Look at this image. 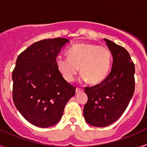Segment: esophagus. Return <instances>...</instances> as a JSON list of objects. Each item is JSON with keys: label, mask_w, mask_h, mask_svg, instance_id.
<instances>
[{"label": "esophagus", "mask_w": 147, "mask_h": 147, "mask_svg": "<svg viewBox=\"0 0 147 147\" xmlns=\"http://www.w3.org/2000/svg\"><path fill=\"white\" fill-rule=\"evenodd\" d=\"M83 91V89H82V88H76V93H80V92Z\"/></svg>", "instance_id": "34e87169"}]
</instances>
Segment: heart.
Listing matches in <instances>:
<instances>
[{
  "instance_id": "heart-1",
  "label": "heart",
  "mask_w": 147,
  "mask_h": 147,
  "mask_svg": "<svg viewBox=\"0 0 147 147\" xmlns=\"http://www.w3.org/2000/svg\"><path fill=\"white\" fill-rule=\"evenodd\" d=\"M67 58L59 56L56 65L68 82L75 80L80 67L82 81L98 84L105 79L111 64V53L107 48L96 44L81 42L71 46L67 51Z\"/></svg>"
}]
</instances>
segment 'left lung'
Listing matches in <instances>:
<instances>
[{"label": "left lung", "instance_id": "obj_1", "mask_svg": "<svg viewBox=\"0 0 147 147\" xmlns=\"http://www.w3.org/2000/svg\"><path fill=\"white\" fill-rule=\"evenodd\" d=\"M111 51V71L101 83L85 87L88 99L83 114L88 124L104 127L117 121L124 113L135 91V65L129 52L121 45L105 39Z\"/></svg>", "mask_w": 147, "mask_h": 147}]
</instances>
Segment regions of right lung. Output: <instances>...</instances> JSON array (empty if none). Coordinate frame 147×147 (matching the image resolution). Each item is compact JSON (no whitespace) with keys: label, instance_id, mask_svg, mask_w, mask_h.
Listing matches in <instances>:
<instances>
[{"label":"right lung","instance_id":"add662e5","mask_svg":"<svg viewBox=\"0 0 147 147\" xmlns=\"http://www.w3.org/2000/svg\"><path fill=\"white\" fill-rule=\"evenodd\" d=\"M65 38L45 39L30 45L17 58L12 71V99L23 118L39 127L60 120L76 88L65 80L56 65Z\"/></svg>","mask_w":147,"mask_h":147}]
</instances>
